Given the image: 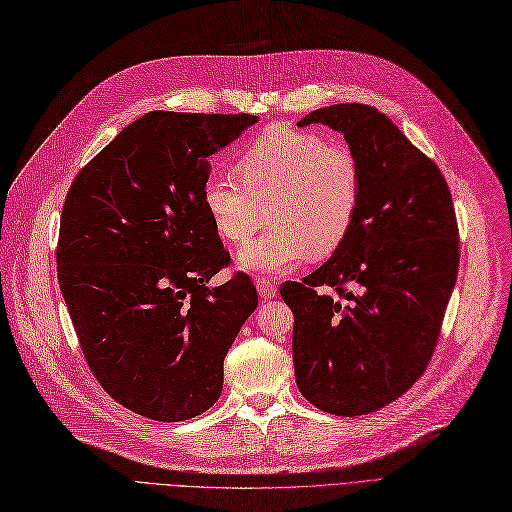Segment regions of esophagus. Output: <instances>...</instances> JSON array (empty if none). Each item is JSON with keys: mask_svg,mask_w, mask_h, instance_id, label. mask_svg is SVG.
I'll use <instances>...</instances> for the list:
<instances>
[{"mask_svg": "<svg viewBox=\"0 0 512 512\" xmlns=\"http://www.w3.org/2000/svg\"><path fill=\"white\" fill-rule=\"evenodd\" d=\"M257 291H259L261 297H266V299H272V297H276V293H278L274 282H272V280H266V278H257Z\"/></svg>", "mask_w": 512, "mask_h": 512, "instance_id": "obj_1", "label": "esophagus"}]
</instances>
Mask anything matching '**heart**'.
<instances>
[{"instance_id": "heart-1", "label": "heart", "mask_w": 512, "mask_h": 512, "mask_svg": "<svg viewBox=\"0 0 512 512\" xmlns=\"http://www.w3.org/2000/svg\"><path fill=\"white\" fill-rule=\"evenodd\" d=\"M202 200L230 244L249 240L270 206L272 225L244 246L238 261L246 270L276 274L344 244L363 200V166L348 145L329 143L316 130L276 126L242 151L238 177L208 175Z\"/></svg>"}]
</instances>
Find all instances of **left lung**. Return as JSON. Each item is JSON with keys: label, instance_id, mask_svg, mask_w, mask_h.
Listing matches in <instances>:
<instances>
[{"label": "left lung", "instance_id": "1", "mask_svg": "<svg viewBox=\"0 0 512 512\" xmlns=\"http://www.w3.org/2000/svg\"><path fill=\"white\" fill-rule=\"evenodd\" d=\"M344 132L363 166V200L344 244L280 295L293 325L295 380L333 415H365L426 371L460 266V232L437 162L386 113L329 105L299 122Z\"/></svg>", "mask_w": 512, "mask_h": 512}]
</instances>
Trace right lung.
<instances>
[{"mask_svg": "<svg viewBox=\"0 0 512 512\" xmlns=\"http://www.w3.org/2000/svg\"><path fill=\"white\" fill-rule=\"evenodd\" d=\"M251 113L149 111L75 175L56 272L88 369L122 407L158 422L196 418L223 388V358L257 308L202 200L211 158Z\"/></svg>", "mask_w": 512, "mask_h": 512, "instance_id": "obj_1", "label": "right lung"}]
</instances>
